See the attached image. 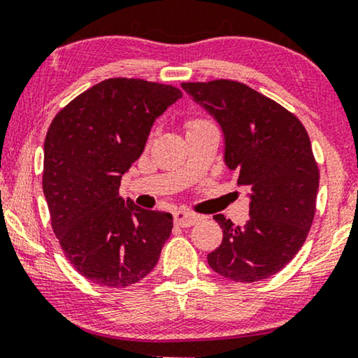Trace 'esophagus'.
Here are the masks:
<instances>
[{
	"label": "esophagus",
	"mask_w": 358,
	"mask_h": 358,
	"mask_svg": "<svg viewBox=\"0 0 358 358\" xmlns=\"http://www.w3.org/2000/svg\"><path fill=\"white\" fill-rule=\"evenodd\" d=\"M200 220V215L194 213V212H189V210H178V212L174 213V223L179 224V227H192Z\"/></svg>",
	"instance_id": "1"
}]
</instances>
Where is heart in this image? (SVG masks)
<instances>
[{"label": "heart", "instance_id": "heart-1", "mask_svg": "<svg viewBox=\"0 0 358 358\" xmlns=\"http://www.w3.org/2000/svg\"><path fill=\"white\" fill-rule=\"evenodd\" d=\"M212 122H210L208 119H205V117H189L187 120H185V129H187V131H194L197 129H202V127L205 125H210Z\"/></svg>", "mask_w": 358, "mask_h": 358}]
</instances>
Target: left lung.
I'll list each match as a JSON object with an SVG mask.
<instances>
[{"label":"left lung","mask_w":358,"mask_h":358,"mask_svg":"<svg viewBox=\"0 0 358 358\" xmlns=\"http://www.w3.org/2000/svg\"><path fill=\"white\" fill-rule=\"evenodd\" d=\"M224 134V163L249 189V220L234 227L215 215L223 241L208 266L234 282L280 272L306 241L316 213L320 169L300 119L271 97L233 80L182 83Z\"/></svg>","instance_id":"left-lung-1"}]
</instances>
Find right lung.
Returning <instances> with one entry per match:
<instances>
[{
	"label": "right lung",
	"instance_id": "obj_1",
	"mask_svg": "<svg viewBox=\"0 0 358 358\" xmlns=\"http://www.w3.org/2000/svg\"><path fill=\"white\" fill-rule=\"evenodd\" d=\"M180 96L171 85L109 78L76 96L48 127L42 187L52 229L71 266L97 285L140 282L173 231V215L125 203L119 187L156 117Z\"/></svg>",
	"mask_w": 358,
	"mask_h": 358
}]
</instances>
